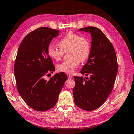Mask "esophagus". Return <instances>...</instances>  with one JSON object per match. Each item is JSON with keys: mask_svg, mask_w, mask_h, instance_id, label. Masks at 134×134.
<instances>
[{"mask_svg": "<svg viewBox=\"0 0 134 134\" xmlns=\"http://www.w3.org/2000/svg\"><path fill=\"white\" fill-rule=\"evenodd\" d=\"M67 76H68V78H69V79H71V78H72V76L71 75H70V74H69V75H67Z\"/></svg>", "mask_w": 134, "mask_h": 134, "instance_id": "1", "label": "esophagus"}]
</instances>
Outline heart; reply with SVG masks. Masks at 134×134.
<instances>
[{
  "label": "heart",
  "mask_w": 134,
  "mask_h": 134,
  "mask_svg": "<svg viewBox=\"0 0 134 134\" xmlns=\"http://www.w3.org/2000/svg\"><path fill=\"white\" fill-rule=\"evenodd\" d=\"M60 49L49 45L47 48V54L51 59L59 61L62 58L64 52L69 51V61L62 62L57 65L59 72L72 74L81 62L89 58L90 53V44L87 38L78 34L69 32L58 42Z\"/></svg>",
  "instance_id": "1"
}]
</instances>
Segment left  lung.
<instances>
[{"label":"left lung","mask_w":134,"mask_h":134,"mask_svg":"<svg viewBox=\"0 0 134 134\" xmlns=\"http://www.w3.org/2000/svg\"><path fill=\"white\" fill-rule=\"evenodd\" d=\"M79 31L89 32L92 45L87 62L81 73L86 76H74L73 97L76 106L85 110H93L104 103L112 92L118 74V65L113 45L102 31L93 26Z\"/></svg>","instance_id":"8db88e82"}]
</instances>
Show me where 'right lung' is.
<instances>
[{"label": "right lung", "instance_id": "1", "mask_svg": "<svg viewBox=\"0 0 134 134\" xmlns=\"http://www.w3.org/2000/svg\"><path fill=\"white\" fill-rule=\"evenodd\" d=\"M59 31L47 27L36 29L25 37L20 44L14 64L17 90L29 106L37 111L53 108L67 79L64 72L56 73L45 80V76L55 71L47 48Z\"/></svg>", "mask_w": 134, "mask_h": 134}]
</instances>
